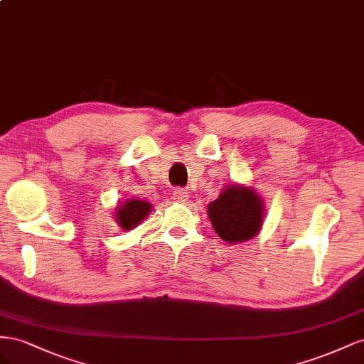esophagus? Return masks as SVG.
Instances as JSON below:
<instances>
[{
  "mask_svg": "<svg viewBox=\"0 0 364 364\" xmlns=\"http://www.w3.org/2000/svg\"><path fill=\"white\" fill-rule=\"evenodd\" d=\"M173 200L176 203H186L189 200V193L186 192L184 189H175L173 191Z\"/></svg>",
  "mask_w": 364,
  "mask_h": 364,
  "instance_id": "1",
  "label": "esophagus"
}]
</instances>
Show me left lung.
Instances as JSON below:
<instances>
[{
	"label": "left lung",
	"mask_w": 364,
	"mask_h": 364,
	"mask_svg": "<svg viewBox=\"0 0 364 364\" xmlns=\"http://www.w3.org/2000/svg\"><path fill=\"white\" fill-rule=\"evenodd\" d=\"M262 196L252 186L228 184L207 205V215L218 236L227 244L250 241L262 230L265 218Z\"/></svg>",
	"instance_id": "1"
}]
</instances>
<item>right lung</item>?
Here are the masks:
<instances>
[{
    "label": "right lung",
    "mask_w": 364,
    "mask_h": 364,
    "mask_svg": "<svg viewBox=\"0 0 364 364\" xmlns=\"http://www.w3.org/2000/svg\"><path fill=\"white\" fill-rule=\"evenodd\" d=\"M152 210V204L146 200L128 198L114 209V220L119 224L122 230H132L136 228L144 218Z\"/></svg>",
    "instance_id": "obj_1"
}]
</instances>
